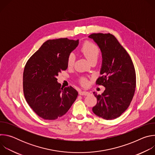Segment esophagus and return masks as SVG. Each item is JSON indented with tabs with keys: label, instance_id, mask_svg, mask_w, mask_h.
<instances>
[{
	"label": "esophagus",
	"instance_id": "esophagus-1",
	"mask_svg": "<svg viewBox=\"0 0 155 155\" xmlns=\"http://www.w3.org/2000/svg\"><path fill=\"white\" fill-rule=\"evenodd\" d=\"M89 94H90L89 92L86 91H81L79 92L80 95H85V96H86V95H88Z\"/></svg>",
	"mask_w": 155,
	"mask_h": 155
}]
</instances>
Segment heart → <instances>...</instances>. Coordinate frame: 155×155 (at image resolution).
Instances as JSON below:
<instances>
[{
    "mask_svg": "<svg viewBox=\"0 0 155 155\" xmlns=\"http://www.w3.org/2000/svg\"><path fill=\"white\" fill-rule=\"evenodd\" d=\"M81 51L90 62H91L93 60H97L99 55V48L94 43L90 41H86L83 44L81 48ZM75 59V54L72 53H71L69 55L67 61V64L69 68H71L74 65ZM81 83L84 86L87 84V81L84 78L81 80Z\"/></svg>",
    "mask_w": 155,
    "mask_h": 155,
    "instance_id": "obj_1",
    "label": "heart"
}]
</instances>
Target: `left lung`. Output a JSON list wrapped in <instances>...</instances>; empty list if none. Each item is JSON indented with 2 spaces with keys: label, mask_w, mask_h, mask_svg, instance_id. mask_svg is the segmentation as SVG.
I'll return each instance as SVG.
<instances>
[{
  "label": "left lung",
  "mask_w": 155,
  "mask_h": 155,
  "mask_svg": "<svg viewBox=\"0 0 155 155\" xmlns=\"http://www.w3.org/2000/svg\"><path fill=\"white\" fill-rule=\"evenodd\" d=\"M88 37L94 41L102 53V76L97 79L96 84L105 87L101 95L93 93L97 102L93 112L107 120L115 119L126 111L133 98L136 86L134 66L112 34H92Z\"/></svg>",
  "instance_id": "8db88e82"
}]
</instances>
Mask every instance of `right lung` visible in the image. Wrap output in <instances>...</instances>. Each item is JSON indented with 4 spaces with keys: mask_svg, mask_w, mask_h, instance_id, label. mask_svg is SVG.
Masks as SVG:
<instances>
[{
    "mask_svg": "<svg viewBox=\"0 0 155 155\" xmlns=\"http://www.w3.org/2000/svg\"><path fill=\"white\" fill-rule=\"evenodd\" d=\"M79 40H48L29 59L23 72L25 99L34 112L43 119L56 120L68 112L78 92L72 86L63 87L57 77L68 68L69 55Z\"/></svg>",
    "mask_w": 155,
    "mask_h": 155,
    "instance_id": "obj_1",
    "label": "right lung"
}]
</instances>
